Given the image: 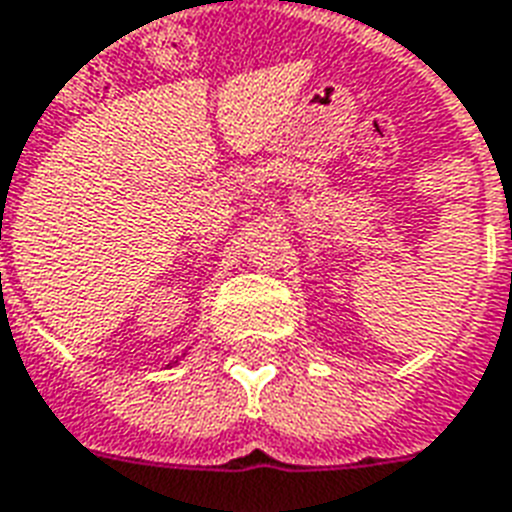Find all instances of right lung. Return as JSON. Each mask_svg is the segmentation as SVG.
Wrapping results in <instances>:
<instances>
[{
  "label": "right lung",
  "mask_w": 512,
  "mask_h": 512,
  "mask_svg": "<svg viewBox=\"0 0 512 512\" xmlns=\"http://www.w3.org/2000/svg\"><path fill=\"white\" fill-rule=\"evenodd\" d=\"M178 358H186V352H184V355H176V360H170L168 366H178Z\"/></svg>",
  "instance_id": "right-lung-1"
}]
</instances>
